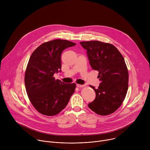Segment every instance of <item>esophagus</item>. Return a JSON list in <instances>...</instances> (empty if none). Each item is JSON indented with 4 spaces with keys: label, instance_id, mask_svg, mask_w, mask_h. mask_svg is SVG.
<instances>
[{
    "label": "esophagus",
    "instance_id": "1",
    "mask_svg": "<svg viewBox=\"0 0 150 150\" xmlns=\"http://www.w3.org/2000/svg\"><path fill=\"white\" fill-rule=\"evenodd\" d=\"M76 86L79 88H82L85 87V85H81V84H76Z\"/></svg>",
    "mask_w": 150,
    "mask_h": 150
}]
</instances>
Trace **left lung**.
Masks as SVG:
<instances>
[{
  "label": "left lung",
  "instance_id": "left-lung-1",
  "mask_svg": "<svg viewBox=\"0 0 150 150\" xmlns=\"http://www.w3.org/2000/svg\"><path fill=\"white\" fill-rule=\"evenodd\" d=\"M87 50L92 69L99 72L101 81L96 89L95 100L88 108L98 115H109L121 105L128 88V71L124 58L117 49L112 44L99 41L80 42Z\"/></svg>",
  "mask_w": 150,
  "mask_h": 150
}]
</instances>
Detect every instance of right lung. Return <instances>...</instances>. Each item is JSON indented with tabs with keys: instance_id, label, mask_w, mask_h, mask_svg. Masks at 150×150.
Here are the masks:
<instances>
[{
	"instance_id": "1",
	"label": "right lung",
	"mask_w": 150,
	"mask_h": 150,
	"mask_svg": "<svg viewBox=\"0 0 150 150\" xmlns=\"http://www.w3.org/2000/svg\"><path fill=\"white\" fill-rule=\"evenodd\" d=\"M75 45L56 39L42 43L30 56L25 74L26 91L34 108L42 115H57L65 108L75 91V83H65L53 75L61 72L62 52Z\"/></svg>"
}]
</instances>
